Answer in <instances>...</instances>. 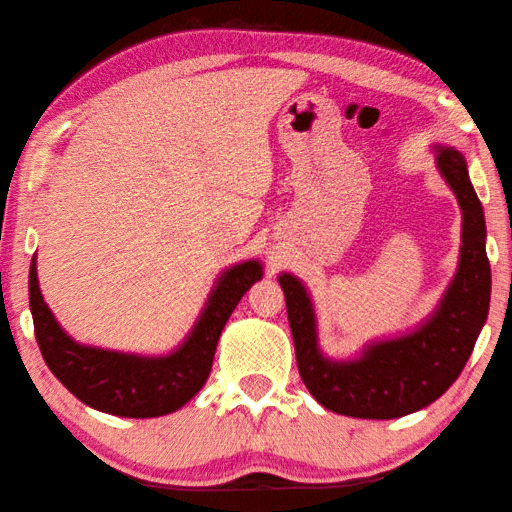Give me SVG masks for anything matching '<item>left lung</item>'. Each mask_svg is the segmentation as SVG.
Returning a JSON list of instances; mask_svg holds the SVG:
<instances>
[{"label":"left lung","instance_id":"1","mask_svg":"<svg viewBox=\"0 0 512 512\" xmlns=\"http://www.w3.org/2000/svg\"><path fill=\"white\" fill-rule=\"evenodd\" d=\"M432 150L461 208V250L457 273L423 322L398 336L369 340L356 356L331 358L320 349L318 315L304 282L293 273L277 277L300 376L315 401L336 414L385 421L423 410L459 378L486 324L490 264L481 201L463 154L450 145Z\"/></svg>","mask_w":512,"mask_h":512}]
</instances>
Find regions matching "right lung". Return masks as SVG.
<instances>
[{
    "mask_svg": "<svg viewBox=\"0 0 512 512\" xmlns=\"http://www.w3.org/2000/svg\"><path fill=\"white\" fill-rule=\"evenodd\" d=\"M262 275L259 259H246L221 271L181 345L161 356H143L73 340L44 302L33 255L29 302L37 345L53 376L94 410L125 418L172 414L206 385L221 331L241 297Z\"/></svg>",
    "mask_w": 512,
    "mask_h": 512,
    "instance_id": "1",
    "label": "right lung"
}]
</instances>
